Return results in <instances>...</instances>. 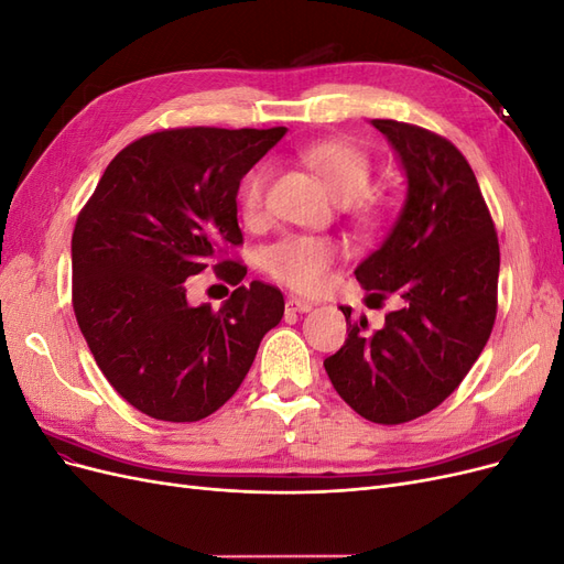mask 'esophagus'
Returning a JSON list of instances; mask_svg holds the SVG:
<instances>
[{
    "mask_svg": "<svg viewBox=\"0 0 564 564\" xmlns=\"http://www.w3.org/2000/svg\"><path fill=\"white\" fill-rule=\"evenodd\" d=\"M286 313H308L313 311V303L305 301V299H296V296H289L284 303Z\"/></svg>",
    "mask_w": 564,
    "mask_h": 564,
    "instance_id": "esophagus-1",
    "label": "esophagus"
}]
</instances>
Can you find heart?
<instances>
[{"instance_id":"obj_1","label":"heart","mask_w":564,"mask_h":564,"mask_svg":"<svg viewBox=\"0 0 564 564\" xmlns=\"http://www.w3.org/2000/svg\"><path fill=\"white\" fill-rule=\"evenodd\" d=\"M296 158L303 166L327 187L336 202L360 199L371 185L373 166L367 152L346 139H324L305 143L296 150ZM270 183V169L265 164L253 166L242 178L237 202L240 214L249 226L261 224L265 216V195ZM357 212L362 218H371L373 207L369 202H357ZM338 247L324 237L292 235L272 245L265 253V268L278 282L301 294H319L332 284L334 263Z\"/></svg>"}]
</instances>
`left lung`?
Here are the masks:
<instances>
[{"label":"left lung","instance_id":"1","mask_svg":"<svg viewBox=\"0 0 564 564\" xmlns=\"http://www.w3.org/2000/svg\"><path fill=\"white\" fill-rule=\"evenodd\" d=\"M406 176V199L383 245L355 268L371 296L402 308L367 317L324 360L336 392L367 421L398 425L445 402L480 357L497 319L499 240L470 164L442 135L371 119ZM340 311L350 317L348 305Z\"/></svg>","mask_w":564,"mask_h":564}]
</instances>
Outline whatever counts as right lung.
Returning a JSON list of instances; mask_svg holds the SVG:
<instances>
[{"mask_svg": "<svg viewBox=\"0 0 564 564\" xmlns=\"http://www.w3.org/2000/svg\"><path fill=\"white\" fill-rule=\"evenodd\" d=\"M284 127H183L148 133L108 164L73 232V308L96 365L139 412L207 419L245 381L278 327V286L242 284L237 191ZM212 267L238 289L218 312L182 282Z\"/></svg>", "mask_w": 564, "mask_h": 564, "instance_id": "add662e5", "label": "right lung"}]
</instances>
